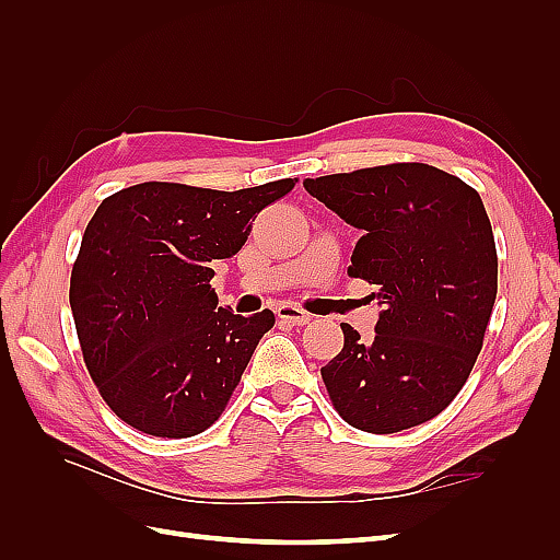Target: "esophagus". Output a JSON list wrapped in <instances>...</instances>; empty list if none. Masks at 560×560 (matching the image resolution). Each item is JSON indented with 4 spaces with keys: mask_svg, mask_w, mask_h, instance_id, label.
I'll return each mask as SVG.
<instances>
[{
    "mask_svg": "<svg viewBox=\"0 0 560 560\" xmlns=\"http://www.w3.org/2000/svg\"><path fill=\"white\" fill-rule=\"evenodd\" d=\"M276 313L282 322H287V325H292V327H303V325H308V322H311V313L292 306V303H282V306H278Z\"/></svg>",
    "mask_w": 560,
    "mask_h": 560,
    "instance_id": "obj_1",
    "label": "esophagus"
}]
</instances>
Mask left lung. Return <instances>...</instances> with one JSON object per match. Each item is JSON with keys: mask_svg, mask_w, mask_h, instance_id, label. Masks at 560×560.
<instances>
[{"mask_svg": "<svg viewBox=\"0 0 560 560\" xmlns=\"http://www.w3.org/2000/svg\"><path fill=\"white\" fill-rule=\"evenodd\" d=\"M360 229L348 276L383 306L364 341L350 325L322 381L348 425L393 434L428 422L460 393L498 294V252L481 196L428 163H389L303 182Z\"/></svg>", "mask_w": 560, "mask_h": 560, "instance_id": "left-lung-1", "label": "left lung"}]
</instances>
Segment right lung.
Wrapping results in <instances>:
<instances>
[{
	"label": "right lung",
	"mask_w": 560,
	"mask_h": 560,
	"mask_svg": "<svg viewBox=\"0 0 560 560\" xmlns=\"http://www.w3.org/2000/svg\"><path fill=\"white\" fill-rule=\"evenodd\" d=\"M296 182L241 191L144 182L100 202L70 306L89 374L130 428L184 439L222 416L276 315L217 306L212 266L241 252L254 217Z\"/></svg>",
	"instance_id": "obj_1"
}]
</instances>
